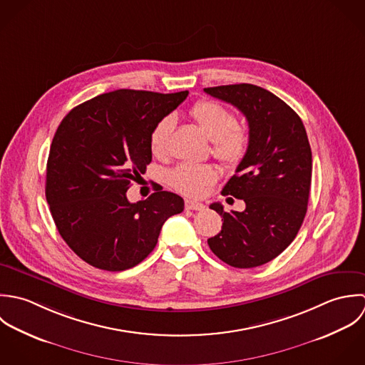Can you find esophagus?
<instances>
[{
	"mask_svg": "<svg viewBox=\"0 0 365 365\" xmlns=\"http://www.w3.org/2000/svg\"><path fill=\"white\" fill-rule=\"evenodd\" d=\"M185 209L186 210H196V212H202L205 210V205L195 202V200H186L185 202Z\"/></svg>",
	"mask_w": 365,
	"mask_h": 365,
	"instance_id": "esophagus-1",
	"label": "esophagus"
}]
</instances>
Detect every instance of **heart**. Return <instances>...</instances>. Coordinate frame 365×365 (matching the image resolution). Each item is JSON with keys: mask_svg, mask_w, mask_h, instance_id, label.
<instances>
[{"mask_svg": "<svg viewBox=\"0 0 365 365\" xmlns=\"http://www.w3.org/2000/svg\"><path fill=\"white\" fill-rule=\"evenodd\" d=\"M192 118L212 140V153L227 166H237L247 155L250 135L237 124V117L224 106L212 100H203L190 110ZM175 130V118H160L150 131L149 146L155 156L168 153L170 135ZM217 179V170L212 165L180 163L169 173L170 186L185 196L197 197Z\"/></svg>", "mask_w": 365, "mask_h": 365, "instance_id": "1", "label": "heart"}]
</instances>
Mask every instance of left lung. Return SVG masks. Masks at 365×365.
I'll return each instance as SVG.
<instances>
[{
    "instance_id": "1",
    "label": "left lung",
    "mask_w": 365,
    "mask_h": 365,
    "mask_svg": "<svg viewBox=\"0 0 365 365\" xmlns=\"http://www.w3.org/2000/svg\"><path fill=\"white\" fill-rule=\"evenodd\" d=\"M205 91L237 107L247 118L250 145L221 193L245 202L244 212L210 209L222 217L210 250L234 268H254L277 258L294 240L307 212L312 150L300 117L271 91L248 84Z\"/></svg>"
}]
</instances>
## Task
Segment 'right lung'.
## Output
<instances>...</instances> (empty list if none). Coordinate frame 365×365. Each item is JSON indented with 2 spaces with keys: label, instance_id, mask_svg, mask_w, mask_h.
Instances as JSON below:
<instances>
[{
  "label": "right lung",
  "instance_id": "obj_1",
  "mask_svg": "<svg viewBox=\"0 0 365 365\" xmlns=\"http://www.w3.org/2000/svg\"><path fill=\"white\" fill-rule=\"evenodd\" d=\"M189 91L115 90L62 120L46 165V200L59 234L83 261L125 271L152 252L163 222L183 212L180 196L162 187L130 203L131 182L152 160L149 135Z\"/></svg>",
  "mask_w": 365,
  "mask_h": 365
}]
</instances>
